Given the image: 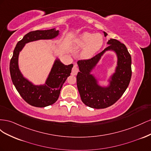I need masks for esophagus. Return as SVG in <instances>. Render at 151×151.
Masks as SVG:
<instances>
[{
    "label": "esophagus",
    "mask_w": 151,
    "mask_h": 151,
    "mask_svg": "<svg viewBox=\"0 0 151 151\" xmlns=\"http://www.w3.org/2000/svg\"><path fill=\"white\" fill-rule=\"evenodd\" d=\"M78 71H79L78 67H77V66L76 65H74V67H73V68H72V73H71V74L73 76H76V75H77Z\"/></svg>",
    "instance_id": "esophagus-1"
}]
</instances>
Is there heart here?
<instances>
[{"instance_id":"obj_1","label":"heart","mask_w":151,"mask_h":151,"mask_svg":"<svg viewBox=\"0 0 151 151\" xmlns=\"http://www.w3.org/2000/svg\"><path fill=\"white\" fill-rule=\"evenodd\" d=\"M74 42L78 47L84 46L81 50V56L84 58H89L102 47L103 36L100 33L84 32L77 36Z\"/></svg>"}]
</instances>
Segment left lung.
Masks as SVG:
<instances>
[{
	"mask_svg": "<svg viewBox=\"0 0 151 151\" xmlns=\"http://www.w3.org/2000/svg\"><path fill=\"white\" fill-rule=\"evenodd\" d=\"M103 33L106 36L107 33ZM107 43L109 46L101 52L88 60L77 62L80 71L77 75V86L81 100L86 106L96 109L106 108L115 103L125 93L132 77V59L125 45L115 39H110ZM108 50H113L117 53L118 66L110 86L104 88L97 84L90 72Z\"/></svg>",
	"mask_w": 151,
	"mask_h": 151,
	"instance_id": "obj_1",
	"label": "left lung"
}]
</instances>
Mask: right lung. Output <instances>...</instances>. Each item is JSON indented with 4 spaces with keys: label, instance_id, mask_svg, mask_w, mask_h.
Listing matches in <instances>:
<instances>
[{
    "label": "right lung",
    "instance_id": "right-lung-1",
    "mask_svg": "<svg viewBox=\"0 0 151 151\" xmlns=\"http://www.w3.org/2000/svg\"><path fill=\"white\" fill-rule=\"evenodd\" d=\"M59 31L55 29L36 30L27 33L18 42L10 61V74L12 83L18 93L24 101L35 107L43 108L57 101L62 86L71 73L73 64L65 65L57 59L44 85L35 86L22 76L18 67L19 52L26 43L38 40H49L55 38Z\"/></svg>",
    "mask_w": 151,
    "mask_h": 151
}]
</instances>
